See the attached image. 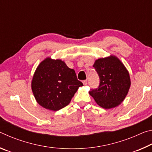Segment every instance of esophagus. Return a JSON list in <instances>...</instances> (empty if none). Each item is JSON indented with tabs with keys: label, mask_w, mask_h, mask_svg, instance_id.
Segmentation results:
<instances>
[{
	"label": "esophagus",
	"mask_w": 152,
	"mask_h": 152,
	"mask_svg": "<svg viewBox=\"0 0 152 152\" xmlns=\"http://www.w3.org/2000/svg\"><path fill=\"white\" fill-rule=\"evenodd\" d=\"M82 82H83L84 85H86L87 83H88V82H87V80H83V81H82Z\"/></svg>",
	"instance_id": "1"
}]
</instances>
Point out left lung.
<instances>
[{
  "instance_id": "1",
  "label": "left lung",
  "mask_w": 152,
  "mask_h": 152,
  "mask_svg": "<svg viewBox=\"0 0 152 152\" xmlns=\"http://www.w3.org/2000/svg\"><path fill=\"white\" fill-rule=\"evenodd\" d=\"M93 67L99 76L100 84L97 88L89 91V94L104 109L116 107L124 101L129 90V72L115 56L98 59Z\"/></svg>"
}]
</instances>
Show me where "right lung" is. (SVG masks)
Here are the masks:
<instances>
[{
    "mask_svg": "<svg viewBox=\"0 0 152 152\" xmlns=\"http://www.w3.org/2000/svg\"><path fill=\"white\" fill-rule=\"evenodd\" d=\"M75 71L61 60L45 58L37 66L31 82L36 101L45 109L58 110L69 104L80 86Z\"/></svg>",
    "mask_w": 152,
    "mask_h": 152,
    "instance_id": "1",
    "label": "right lung"
}]
</instances>
